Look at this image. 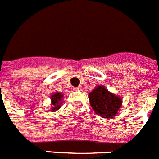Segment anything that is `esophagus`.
Wrapping results in <instances>:
<instances>
[{
	"mask_svg": "<svg viewBox=\"0 0 159 159\" xmlns=\"http://www.w3.org/2000/svg\"><path fill=\"white\" fill-rule=\"evenodd\" d=\"M73 90L75 91H81L82 90V86H77V87H74Z\"/></svg>",
	"mask_w": 159,
	"mask_h": 159,
	"instance_id": "1",
	"label": "esophagus"
}]
</instances>
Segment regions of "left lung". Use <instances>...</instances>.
Listing matches in <instances>:
<instances>
[{
	"instance_id": "obj_1",
	"label": "left lung",
	"mask_w": 159,
	"mask_h": 159,
	"mask_svg": "<svg viewBox=\"0 0 159 159\" xmlns=\"http://www.w3.org/2000/svg\"><path fill=\"white\" fill-rule=\"evenodd\" d=\"M90 104L95 113L104 118L114 117L122 105V100L109 92L103 86L95 87L90 94Z\"/></svg>"
}]
</instances>
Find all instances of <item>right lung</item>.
I'll return each instance as SVG.
<instances>
[{
    "label": "right lung",
    "instance_id": "right-lung-1",
    "mask_svg": "<svg viewBox=\"0 0 159 159\" xmlns=\"http://www.w3.org/2000/svg\"><path fill=\"white\" fill-rule=\"evenodd\" d=\"M62 97H63V95H62L61 93L59 92L55 93V94L51 96V103H52L53 104V107L50 111L54 112V111L58 110V109L60 108V106L62 105V103L60 102Z\"/></svg>",
    "mask_w": 159,
    "mask_h": 159
}]
</instances>
